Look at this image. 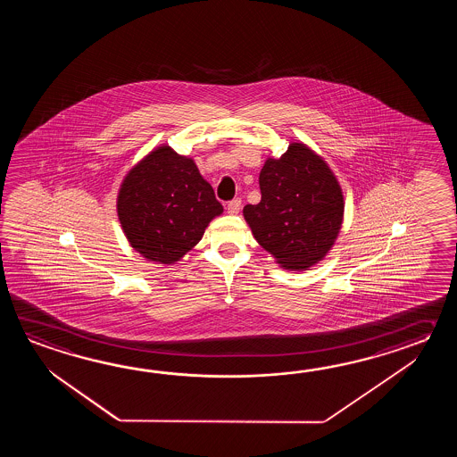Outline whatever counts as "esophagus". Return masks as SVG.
I'll use <instances>...</instances> for the list:
<instances>
[{"label":"esophagus","mask_w":457,"mask_h":457,"mask_svg":"<svg viewBox=\"0 0 457 457\" xmlns=\"http://www.w3.org/2000/svg\"><path fill=\"white\" fill-rule=\"evenodd\" d=\"M240 209H242V201L240 199H233L232 203H228V205H227V211H228L230 215L238 214Z\"/></svg>","instance_id":"esophagus-1"}]
</instances>
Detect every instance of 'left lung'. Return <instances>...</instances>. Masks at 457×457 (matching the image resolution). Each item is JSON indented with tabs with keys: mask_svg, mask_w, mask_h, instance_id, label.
<instances>
[{
	"mask_svg": "<svg viewBox=\"0 0 457 457\" xmlns=\"http://www.w3.org/2000/svg\"><path fill=\"white\" fill-rule=\"evenodd\" d=\"M262 201L245 205L253 237L289 271H307L337 242L345 199L328 163L302 142L281 158H268L260 173Z\"/></svg>",
	"mask_w": 457,
	"mask_h": 457,
	"instance_id": "obj_1",
	"label": "left lung"
}]
</instances>
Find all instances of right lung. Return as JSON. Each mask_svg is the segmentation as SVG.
<instances>
[{"label": "right lung", "mask_w": 457, "mask_h": 457, "mask_svg": "<svg viewBox=\"0 0 457 457\" xmlns=\"http://www.w3.org/2000/svg\"><path fill=\"white\" fill-rule=\"evenodd\" d=\"M117 217L130 246L148 262L175 264L224 212L195 160L160 145L127 173Z\"/></svg>", "instance_id": "obj_1"}]
</instances>
